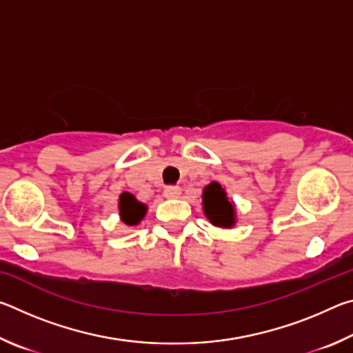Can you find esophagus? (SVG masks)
<instances>
[{
	"mask_svg": "<svg viewBox=\"0 0 353 353\" xmlns=\"http://www.w3.org/2000/svg\"><path fill=\"white\" fill-rule=\"evenodd\" d=\"M163 194H165V198H168V199H177V198H181L182 190H181V187H166L163 190Z\"/></svg>",
	"mask_w": 353,
	"mask_h": 353,
	"instance_id": "obj_1",
	"label": "esophagus"
}]
</instances>
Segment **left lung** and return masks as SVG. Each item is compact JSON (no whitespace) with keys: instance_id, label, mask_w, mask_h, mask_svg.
<instances>
[{"instance_id":"obj_1","label":"left lung","mask_w":353,"mask_h":353,"mask_svg":"<svg viewBox=\"0 0 353 353\" xmlns=\"http://www.w3.org/2000/svg\"><path fill=\"white\" fill-rule=\"evenodd\" d=\"M202 210L214 227L232 229L236 224L235 204L227 198V191L219 182H210L202 190Z\"/></svg>"}]
</instances>
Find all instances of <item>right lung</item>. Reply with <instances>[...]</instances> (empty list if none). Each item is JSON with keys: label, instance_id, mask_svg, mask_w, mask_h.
<instances>
[{"label": "right lung", "instance_id": "add662e5", "mask_svg": "<svg viewBox=\"0 0 353 353\" xmlns=\"http://www.w3.org/2000/svg\"><path fill=\"white\" fill-rule=\"evenodd\" d=\"M119 219L126 225H139L148 213V205L143 204L129 191H123L118 198Z\"/></svg>", "mask_w": 353, "mask_h": 353}]
</instances>
